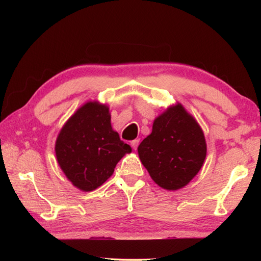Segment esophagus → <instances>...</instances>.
Listing matches in <instances>:
<instances>
[{
	"label": "esophagus",
	"mask_w": 261,
	"mask_h": 261,
	"mask_svg": "<svg viewBox=\"0 0 261 261\" xmlns=\"http://www.w3.org/2000/svg\"><path fill=\"white\" fill-rule=\"evenodd\" d=\"M138 145H139V139H135V140L131 141V146H132V148H134V149H137V147H138Z\"/></svg>",
	"instance_id": "esophagus-1"
}]
</instances>
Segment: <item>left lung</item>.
<instances>
[{
  "instance_id": "8db88e82",
  "label": "left lung",
  "mask_w": 261,
  "mask_h": 261,
  "mask_svg": "<svg viewBox=\"0 0 261 261\" xmlns=\"http://www.w3.org/2000/svg\"><path fill=\"white\" fill-rule=\"evenodd\" d=\"M138 154L154 182L166 190H178L200 170L206 158L205 137L196 120L177 105L154 121Z\"/></svg>"
}]
</instances>
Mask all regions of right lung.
Instances as JSON below:
<instances>
[{"instance_id":"right-lung-1","label":"right lung","mask_w":261,"mask_h":261,"mask_svg":"<svg viewBox=\"0 0 261 261\" xmlns=\"http://www.w3.org/2000/svg\"><path fill=\"white\" fill-rule=\"evenodd\" d=\"M55 152L70 182L83 191H93L113 175L131 147L112 129L107 106L87 102L62 127Z\"/></svg>"}]
</instances>
